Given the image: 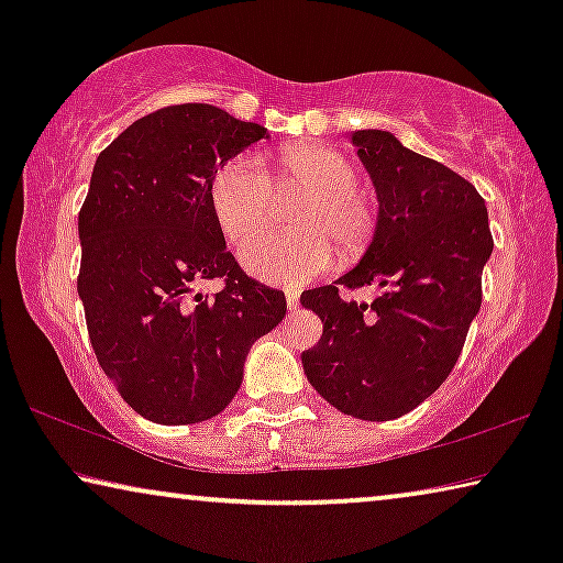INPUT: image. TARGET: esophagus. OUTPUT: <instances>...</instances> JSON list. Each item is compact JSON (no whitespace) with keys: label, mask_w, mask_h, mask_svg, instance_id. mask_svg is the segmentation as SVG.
<instances>
[{"label":"esophagus","mask_w":563,"mask_h":563,"mask_svg":"<svg viewBox=\"0 0 563 563\" xmlns=\"http://www.w3.org/2000/svg\"><path fill=\"white\" fill-rule=\"evenodd\" d=\"M297 305H299V291L287 289V307L289 310H297Z\"/></svg>","instance_id":"1"}]
</instances>
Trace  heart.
Returning <instances> with one entry per match:
<instances>
[{
  "label": "heart",
  "mask_w": 563,
  "mask_h": 563,
  "mask_svg": "<svg viewBox=\"0 0 563 563\" xmlns=\"http://www.w3.org/2000/svg\"><path fill=\"white\" fill-rule=\"evenodd\" d=\"M276 174L284 187L310 195L297 233L253 238L243 249V266L253 276L276 284H305L335 264L356 261L372 245L379 210L372 195L358 189V172L341 151L328 145H287L276 153ZM210 199L222 233L241 245L274 218L276 189L253 156H235L212 176ZM339 249L335 250L334 245Z\"/></svg>",
  "instance_id": "1"
}]
</instances>
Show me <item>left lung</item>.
Here are the masks:
<instances>
[{
    "instance_id": "obj_1",
    "label": "left lung",
    "mask_w": 563,
    "mask_h": 563,
    "mask_svg": "<svg viewBox=\"0 0 563 563\" xmlns=\"http://www.w3.org/2000/svg\"><path fill=\"white\" fill-rule=\"evenodd\" d=\"M351 141L376 187L379 228L356 268L299 297L322 320L302 366L335 410L382 422L415 410L449 379L482 307L495 241L487 205L464 176L387 130H358ZM341 286L383 291L374 303H353Z\"/></svg>"
}]
</instances>
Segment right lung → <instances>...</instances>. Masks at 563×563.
<instances>
[{
    "label": "right lung",
    "instance_id": "1",
    "mask_svg": "<svg viewBox=\"0 0 563 563\" xmlns=\"http://www.w3.org/2000/svg\"><path fill=\"white\" fill-rule=\"evenodd\" d=\"M266 128L212 104H172L99 153L79 212V297L91 349L145 420L189 426L241 389L251 345L287 314L225 249L210 184ZM222 278L214 298L194 284Z\"/></svg>",
    "mask_w": 563,
    "mask_h": 563
}]
</instances>
